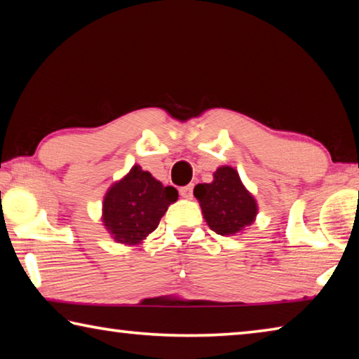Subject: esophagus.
<instances>
[{
	"mask_svg": "<svg viewBox=\"0 0 359 359\" xmlns=\"http://www.w3.org/2000/svg\"><path fill=\"white\" fill-rule=\"evenodd\" d=\"M180 196L185 199H191L193 198V185H187L180 188Z\"/></svg>",
	"mask_w": 359,
	"mask_h": 359,
	"instance_id": "esophagus-1",
	"label": "esophagus"
}]
</instances>
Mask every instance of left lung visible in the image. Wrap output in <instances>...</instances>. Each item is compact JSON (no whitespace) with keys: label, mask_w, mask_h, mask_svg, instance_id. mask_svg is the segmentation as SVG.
<instances>
[{"label":"left lung","mask_w":359,"mask_h":359,"mask_svg":"<svg viewBox=\"0 0 359 359\" xmlns=\"http://www.w3.org/2000/svg\"><path fill=\"white\" fill-rule=\"evenodd\" d=\"M193 194L201 205L205 223L217 234H242L257 220V199L242 184L234 168H217L214 180L210 184H198Z\"/></svg>","instance_id":"8db88e82"}]
</instances>
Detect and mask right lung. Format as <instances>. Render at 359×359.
<instances>
[{"mask_svg":"<svg viewBox=\"0 0 359 359\" xmlns=\"http://www.w3.org/2000/svg\"><path fill=\"white\" fill-rule=\"evenodd\" d=\"M177 198L174 187H165L135 165L107 188L102 198V226L117 244L139 245L158 228L161 217Z\"/></svg>","mask_w":359,"mask_h":359,"instance_id":"obj_1","label":"right lung"}]
</instances>
